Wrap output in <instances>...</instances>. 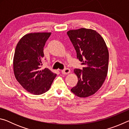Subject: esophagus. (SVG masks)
Instances as JSON below:
<instances>
[{
	"label": "esophagus",
	"mask_w": 129,
	"mask_h": 129,
	"mask_svg": "<svg viewBox=\"0 0 129 129\" xmlns=\"http://www.w3.org/2000/svg\"><path fill=\"white\" fill-rule=\"evenodd\" d=\"M70 72H71V71L68 68H65L61 71V73L63 75H67V74H69Z\"/></svg>",
	"instance_id": "1"
}]
</instances>
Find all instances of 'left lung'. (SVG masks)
Returning a JSON list of instances; mask_svg holds the SVG:
<instances>
[{
	"label": "left lung",
	"instance_id": "obj_1",
	"mask_svg": "<svg viewBox=\"0 0 129 129\" xmlns=\"http://www.w3.org/2000/svg\"><path fill=\"white\" fill-rule=\"evenodd\" d=\"M77 53V58L84 65L75 69L78 77L71 91L78 97H88L99 90L108 71L109 52L104 39L94 30L86 28L70 30L67 32Z\"/></svg>",
	"mask_w": 129,
	"mask_h": 129
}]
</instances>
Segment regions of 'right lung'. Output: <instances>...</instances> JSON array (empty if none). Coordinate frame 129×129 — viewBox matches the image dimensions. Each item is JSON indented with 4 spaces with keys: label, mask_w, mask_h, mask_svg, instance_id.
<instances>
[{
    "label": "right lung",
    "mask_w": 129,
    "mask_h": 129,
    "mask_svg": "<svg viewBox=\"0 0 129 129\" xmlns=\"http://www.w3.org/2000/svg\"><path fill=\"white\" fill-rule=\"evenodd\" d=\"M51 33H30L17 43L13 65L16 79L28 92L40 95L46 92L56 76L48 68L41 70L44 47Z\"/></svg>",
    "instance_id": "right-lung-1"
}]
</instances>
